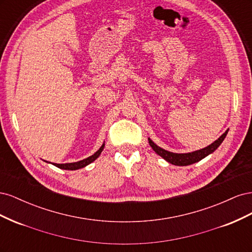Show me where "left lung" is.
Instances as JSON below:
<instances>
[{
  "mask_svg": "<svg viewBox=\"0 0 252 252\" xmlns=\"http://www.w3.org/2000/svg\"><path fill=\"white\" fill-rule=\"evenodd\" d=\"M227 133H228V130H226L225 133L220 135L216 142H213L211 145H209V146L205 147L203 149H200V150L193 151V152H189V154H173V152L167 151L161 147L157 146V145L150 139H148V142L150 144V146L152 147V149H154L158 156H161L164 159H166L167 162L171 163L172 165L187 166V165H191L193 163L199 162L205 157H207L208 155L212 154V152L215 151L220 144H222V142L226 138Z\"/></svg>",
  "mask_w": 252,
  "mask_h": 252,
  "instance_id": "obj_1",
  "label": "left lung"
}]
</instances>
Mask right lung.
<instances>
[{
  "instance_id": "right-lung-1",
  "label": "right lung",
  "mask_w": 252,
  "mask_h": 252,
  "mask_svg": "<svg viewBox=\"0 0 252 252\" xmlns=\"http://www.w3.org/2000/svg\"><path fill=\"white\" fill-rule=\"evenodd\" d=\"M104 146L105 144H103L101 148L98 149L95 154H94L93 156H90L89 158H84L82 159V161H79V162H75V163H66V164H53L55 166H57L58 168H61V169H65V170H77V169H80V168H83V167L87 166L88 164L93 163L94 159H96L98 158V156L101 155V152L103 151L104 149Z\"/></svg>"
}]
</instances>
